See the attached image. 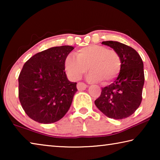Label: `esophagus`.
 Masks as SVG:
<instances>
[{
  "mask_svg": "<svg viewBox=\"0 0 160 160\" xmlns=\"http://www.w3.org/2000/svg\"><path fill=\"white\" fill-rule=\"evenodd\" d=\"M77 88L78 90H85V89L88 88V85L83 82H78L77 85Z\"/></svg>",
  "mask_w": 160,
  "mask_h": 160,
  "instance_id": "obj_1",
  "label": "esophagus"
}]
</instances>
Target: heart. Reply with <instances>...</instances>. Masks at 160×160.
Listing matches in <instances>:
<instances>
[{"label":"heart","mask_w":160,"mask_h":160,"mask_svg":"<svg viewBox=\"0 0 160 160\" xmlns=\"http://www.w3.org/2000/svg\"><path fill=\"white\" fill-rule=\"evenodd\" d=\"M73 56H67L64 68L71 79H80L88 69L91 72L87 77L89 82L102 81L104 85L115 80L121 70L120 56L114 50L104 46L91 44L81 48Z\"/></svg>","instance_id":"1"}]
</instances>
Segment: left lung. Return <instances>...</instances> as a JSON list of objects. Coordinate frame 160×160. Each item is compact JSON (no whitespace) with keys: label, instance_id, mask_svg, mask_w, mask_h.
<instances>
[{"label":"left lung","instance_id":"left-lung-1","mask_svg":"<svg viewBox=\"0 0 160 160\" xmlns=\"http://www.w3.org/2000/svg\"><path fill=\"white\" fill-rule=\"evenodd\" d=\"M120 56L121 67L114 82L102 88L101 95L94 101L96 107L107 117L123 119L139 107L142 101L145 76L143 62L134 48L115 41L102 42Z\"/></svg>","mask_w":160,"mask_h":160}]
</instances>
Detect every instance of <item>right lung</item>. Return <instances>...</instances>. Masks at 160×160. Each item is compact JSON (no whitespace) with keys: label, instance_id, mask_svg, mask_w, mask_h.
Returning <instances> with one entry per match:
<instances>
[{"label":"right lung","instance_id":"obj_1","mask_svg":"<svg viewBox=\"0 0 160 160\" xmlns=\"http://www.w3.org/2000/svg\"><path fill=\"white\" fill-rule=\"evenodd\" d=\"M73 49L71 46L48 48L24 64L18 78L19 99L32 120L40 123H54L69 110L78 91L77 82L68 79L64 63Z\"/></svg>","mask_w":160,"mask_h":160}]
</instances>
